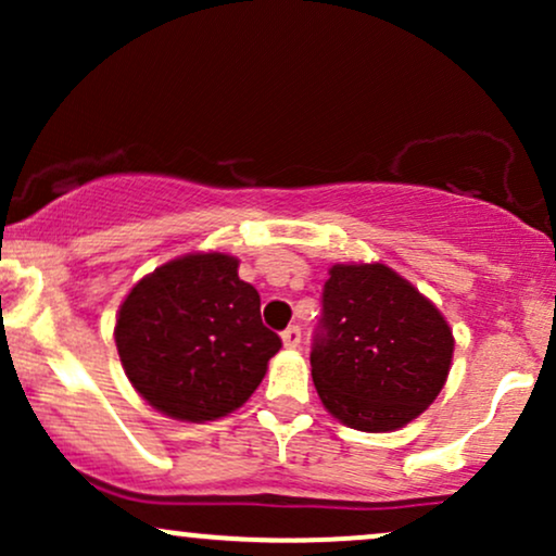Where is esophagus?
<instances>
[{"label":"esophagus","instance_id":"34e87169","mask_svg":"<svg viewBox=\"0 0 556 556\" xmlns=\"http://www.w3.org/2000/svg\"><path fill=\"white\" fill-rule=\"evenodd\" d=\"M282 342H285V348H290V350L300 348V327H295V324H292V327H287L282 331Z\"/></svg>","mask_w":556,"mask_h":556}]
</instances>
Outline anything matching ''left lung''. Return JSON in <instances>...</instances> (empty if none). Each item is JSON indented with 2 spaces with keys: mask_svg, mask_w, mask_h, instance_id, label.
<instances>
[{
  "mask_svg": "<svg viewBox=\"0 0 556 556\" xmlns=\"http://www.w3.org/2000/svg\"><path fill=\"white\" fill-rule=\"evenodd\" d=\"M450 324L384 264H337L321 292L311 376L324 407L358 431L418 418L450 374Z\"/></svg>",
  "mask_w": 556,
  "mask_h": 556,
  "instance_id": "obj_1",
  "label": "left lung"
}]
</instances>
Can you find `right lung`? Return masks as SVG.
<instances>
[{
	"label": "right lung",
	"mask_w": 556,
	"mask_h": 556,
	"mask_svg": "<svg viewBox=\"0 0 556 556\" xmlns=\"http://www.w3.org/2000/svg\"><path fill=\"white\" fill-rule=\"evenodd\" d=\"M127 379L156 410L203 424L256 392L282 340L261 321V298L238 258L193 253L132 287L114 327Z\"/></svg>",
	"instance_id": "right-lung-1"
}]
</instances>
